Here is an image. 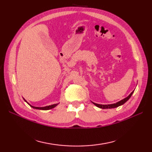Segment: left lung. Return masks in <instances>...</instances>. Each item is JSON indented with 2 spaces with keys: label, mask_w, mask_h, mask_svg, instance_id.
Segmentation results:
<instances>
[{
  "label": "left lung",
  "mask_w": 152,
  "mask_h": 152,
  "mask_svg": "<svg viewBox=\"0 0 152 152\" xmlns=\"http://www.w3.org/2000/svg\"><path fill=\"white\" fill-rule=\"evenodd\" d=\"M134 93V91H132L130 95H129V96H127V97L122 99L121 101H119L118 102L116 103H114V104H96V103H95L92 102L93 104H94L96 106H97L98 108H102V109H106V108H117L118 107V106H121L124 104H125V103L127 102L129 99L131 98V96H132V95H133V93Z\"/></svg>",
  "instance_id": "8db88e82"
}]
</instances>
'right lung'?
Listing matches in <instances>:
<instances>
[{
	"mask_svg": "<svg viewBox=\"0 0 152 152\" xmlns=\"http://www.w3.org/2000/svg\"><path fill=\"white\" fill-rule=\"evenodd\" d=\"M23 99H24V101L26 102L27 104H28V105H30L32 108H34V109H38V110H50V109H52V108H55L56 107V106H57L58 104H59V103H57V104H51V105H49V106H43V107H37V106H32V105H31L29 103H28L26 100H25L24 98H23Z\"/></svg>",
	"mask_w": 152,
	"mask_h": 152,
	"instance_id": "right-lung-1",
	"label": "right lung"
}]
</instances>
